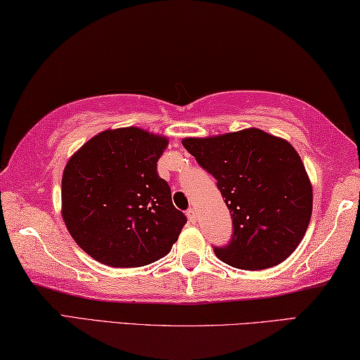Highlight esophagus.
Wrapping results in <instances>:
<instances>
[{
	"label": "esophagus",
	"mask_w": 360,
	"mask_h": 360,
	"mask_svg": "<svg viewBox=\"0 0 360 360\" xmlns=\"http://www.w3.org/2000/svg\"><path fill=\"white\" fill-rule=\"evenodd\" d=\"M186 217H188V219H190V221H196V218H198V215H196V210L194 209H188L186 210Z\"/></svg>",
	"instance_id": "obj_1"
}]
</instances>
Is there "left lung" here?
Instances as JSON below:
<instances>
[{"label": "left lung", "instance_id": "left-lung-1", "mask_svg": "<svg viewBox=\"0 0 360 360\" xmlns=\"http://www.w3.org/2000/svg\"><path fill=\"white\" fill-rule=\"evenodd\" d=\"M184 147L212 174L232 217L234 234L215 255L231 267L262 270L288 259L304 238L313 188L291 143L248 128L185 137Z\"/></svg>", "mask_w": 360, "mask_h": 360}]
</instances>
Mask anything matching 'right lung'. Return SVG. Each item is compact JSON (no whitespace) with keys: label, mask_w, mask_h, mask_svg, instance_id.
Here are the masks:
<instances>
[{"label":"right lung","mask_w":360,"mask_h":360,"mask_svg":"<svg viewBox=\"0 0 360 360\" xmlns=\"http://www.w3.org/2000/svg\"><path fill=\"white\" fill-rule=\"evenodd\" d=\"M167 137L136 126L105 129L69 158L61 217L75 243L110 267H142L169 255L186 224L156 162Z\"/></svg>","instance_id":"right-lung-1"}]
</instances>
